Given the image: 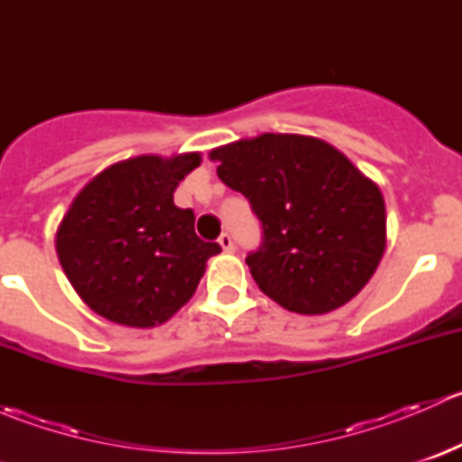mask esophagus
Instances as JSON below:
<instances>
[{"label":"esophagus","mask_w":462,"mask_h":462,"mask_svg":"<svg viewBox=\"0 0 462 462\" xmlns=\"http://www.w3.org/2000/svg\"><path fill=\"white\" fill-rule=\"evenodd\" d=\"M218 244H221V248L226 250V253H232V250H235V241H232V236L227 235V232H223V235L218 236Z\"/></svg>","instance_id":"34e87169"}]
</instances>
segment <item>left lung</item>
Masks as SVG:
<instances>
[{
  "instance_id": "1",
  "label": "left lung",
  "mask_w": 462,
  "mask_h": 462,
  "mask_svg": "<svg viewBox=\"0 0 462 462\" xmlns=\"http://www.w3.org/2000/svg\"><path fill=\"white\" fill-rule=\"evenodd\" d=\"M209 158L263 227L245 263L270 300L292 313L324 315L369 283L386 248L384 199L333 144L261 134L212 149Z\"/></svg>"
}]
</instances>
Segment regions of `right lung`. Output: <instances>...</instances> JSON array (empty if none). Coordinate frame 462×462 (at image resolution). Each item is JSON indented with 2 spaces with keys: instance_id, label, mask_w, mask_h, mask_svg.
<instances>
[{
  "instance_id": "obj_1",
  "label": "right lung",
  "mask_w": 462,
  "mask_h": 462,
  "mask_svg": "<svg viewBox=\"0 0 462 462\" xmlns=\"http://www.w3.org/2000/svg\"><path fill=\"white\" fill-rule=\"evenodd\" d=\"M201 165V153L136 156L106 167L80 189L55 235L64 274L93 313L152 328L183 309L209 257L194 212L174 205V189Z\"/></svg>"
}]
</instances>
